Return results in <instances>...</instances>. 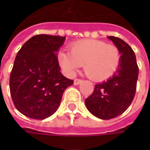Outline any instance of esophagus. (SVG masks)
<instances>
[{
    "mask_svg": "<svg viewBox=\"0 0 150 150\" xmlns=\"http://www.w3.org/2000/svg\"><path fill=\"white\" fill-rule=\"evenodd\" d=\"M82 82V79H75V80H74V84L75 85H79L80 83Z\"/></svg>",
    "mask_w": 150,
    "mask_h": 150,
    "instance_id": "obj_1",
    "label": "esophagus"
}]
</instances>
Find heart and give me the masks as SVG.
Instances as JSON below:
<instances>
[{
  "instance_id": "heart-1",
  "label": "heart",
  "mask_w": 150,
  "mask_h": 150,
  "mask_svg": "<svg viewBox=\"0 0 150 150\" xmlns=\"http://www.w3.org/2000/svg\"><path fill=\"white\" fill-rule=\"evenodd\" d=\"M60 66L70 75H73L81 65L88 77L96 81L110 78L118 69L121 53L115 45L99 40H83L73 43L70 54L61 52Z\"/></svg>"
}]
</instances>
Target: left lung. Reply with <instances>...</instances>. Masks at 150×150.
I'll use <instances>...</instances> for the list:
<instances>
[{
    "mask_svg": "<svg viewBox=\"0 0 150 150\" xmlns=\"http://www.w3.org/2000/svg\"><path fill=\"white\" fill-rule=\"evenodd\" d=\"M121 53L116 72L107 81L96 84L93 93L85 100L88 111L100 119L109 120L127 110L134 98L139 68L134 51L119 38L109 36Z\"/></svg>",
    "mask_w": 150,
    "mask_h": 150,
    "instance_id": "8db88e82",
    "label": "left lung"
}]
</instances>
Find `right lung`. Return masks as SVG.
Returning <instances> with one entry per match:
<instances>
[{
	"instance_id": "1",
	"label": "right lung",
	"mask_w": 150,
	"mask_h": 150,
	"mask_svg": "<svg viewBox=\"0 0 150 150\" xmlns=\"http://www.w3.org/2000/svg\"><path fill=\"white\" fill-rule=\"evenodd\" d=\"M66 37L38 34L21 46L9 78L14 106L32 119L43 120L55 112L66 88L74 81L60 72L56 53Z\"/></svg>"
}]
</instances>
